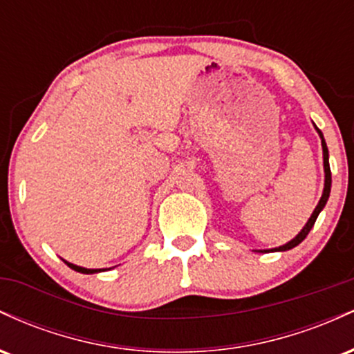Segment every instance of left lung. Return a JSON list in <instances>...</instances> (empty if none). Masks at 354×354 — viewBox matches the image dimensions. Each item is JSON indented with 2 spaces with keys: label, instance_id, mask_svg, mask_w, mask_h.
I'll list each match as a JSON object with an SVG mask.
<instances>
[{
  "label": "left lung",
  "instance_id": "8db88e82",
  "mask_svg": "<svg viewBox=\"0 0 354 354\" xmlns=\"http://www.w3.org/2000/svg\"><path fill=\"white\" fill-rule=\"evenodd\" d=\"M313 124H315V123H313ZM315 129H316V133H318L319 138H321V148H323V166H324V188H323V194H321L318 205H316V208H315V211H313V213H311V216H310V219H308V221H306V225L303 226V230L299 231V233L296 234V236H295L293 239H291V241H288L286 245H281V246H278V248H273V250H259L258 253H268V251H288V250H291V248L298 246L299 243H301L303 239L308 236V233H310V231H311L313 225H315V221H316V218H318V214L321 213V211H323L324 206H326L328 198H330V193H331L330 154H328V146H326V141H324L323 133L319 131V128H318V126H316V124H315Z\"/></svg>",
  "mask_w": 354,
  "mask_h": 354
}]
</instances>
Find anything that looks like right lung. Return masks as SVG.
Instances as JSON below:
<instances>
[{"label": "right lung", "instance_id": "1", "mask_svg": "<svg viewBox=\"0 0 354 354\" xmlns=\"http://www.w3.org/2000/svg\"><path fill=\"white\" fill-rule=\"evenodd\" d=\"M64 263H66L68 266L71 268V270L78 271V273H83V274H93V273H101V271H106V268H101V270H89V268H83V266H78V265H73V263L66 261V259H63Z\"/></svg>", "mask_w": 354, "mask_h": 354}]
</instances>
